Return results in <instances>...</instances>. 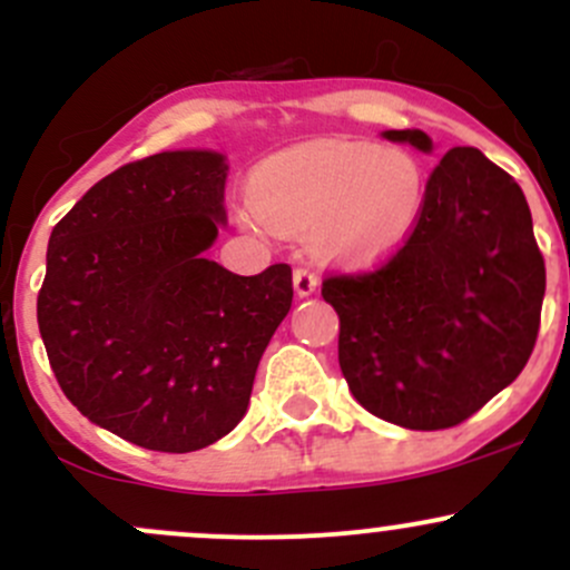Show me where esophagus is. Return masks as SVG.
I'll return each mask as SVG.
<instances>
[{"mask_svg":"<svg viewBox=\"0 0 570 570\" xmlns=\"http://www.w3.org/2000/svg\"><path fill=\"white\" fill-rule=\"evenodd\" d=\"M320 286V278L314 269L308 267H295V292L301 297H308Z\"/></svg>","mask_w":570,"mask_h":570,"instance_id":"1","label":"esophagus"}]
</instances>
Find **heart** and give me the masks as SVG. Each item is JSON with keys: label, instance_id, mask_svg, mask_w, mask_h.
Instances as JSON below:
<instances>
[{"label": "heart", "instance_id": "1", "mask_svg": "<svg viewBox=\"0 0 570 570\" xmlns=\"http://www.w3.org/2000/svg\"><path fill=\"white\" fill-rule=\"evenodd\" d=\"M250 204L258 220L278 232H322L333 253L372 262L419 226L428 174L405 148L314 142L258 165Z\"/></svg>", "mask_w": 570, "mask_h": 570}]
</instances>
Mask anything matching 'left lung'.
I'll use <instances>...</instances> for the list:
<instances>
[{
  "label": "left lung",
  "instance_id": "left-lung-1",
  "mask_svg": "<svg viewBox=\"0 0 570 570\" xmlns=\"http://www.w3.org/2000/svg\"><path fill=\"white\" fill-rule=\"evenodd\" d=\"M430 151L424 131H386ZM543 253L515 178L450 148L428 178L411 237L372 269L327 273L338 366L355 400L407 430L474 416L521 375L540 331Z\"/></svg>",
  "mask_w": 570,
  "mask_h": 570
}]
</instances>
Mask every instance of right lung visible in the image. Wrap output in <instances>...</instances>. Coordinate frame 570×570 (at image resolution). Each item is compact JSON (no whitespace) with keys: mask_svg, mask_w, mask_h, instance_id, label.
<instances>
[{"mask_svg":"<svg viewBox=\"0 0 570 570\" xmlns=\"http://www.w3.org/2000/svg\"><path fill=\"white\" fill-rule=\"evenodd\" d=\"M226 159L165 151L96 181L49 237L38 327L62 394L142 450L195 452L237 428L292 267L204 258L226 220Z\"/></svg>","mask_w":570,"mask_h":570,"instance_id":"1","label":"right lung"}]
</instances>
